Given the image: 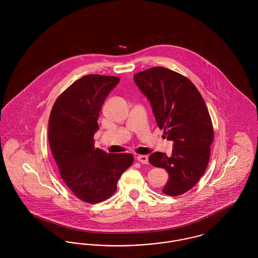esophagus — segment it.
<instances>
[{
	"label": "esophagus",
	"mask_w": 258,
	"mask_h": 258,
	"mask_svg": "<svg viewBox=\"0 0 258 258\" xmlns=\"http://www.w3.org/2000/svg\"><path fill=\"white\" fill-rule=\"evenodd\" d=\"M137 159H138V161H139L142 164H148L149 163L148 162V157L146 155H138Z\"/></svg>",
	"instance_id": "34e87169"
}]
</instances>
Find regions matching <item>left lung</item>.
<instances>
[{
    "label": "left lung",
    "instance_id": "left-lung-1",
    "mask_svg": "<svg viewBox=\"0 0 258 258\" xmlns=\"http://www.w3.org/2000/svg\"><path fill=\"white\" fill-rule=\"evenodd\" d=\"M134 80L149 100L159 128L174 141L171 156L154 152L149 162L169 174L162 191L180 196L198 183L209 163L214 131L206 104L190 80L169 69L154 67Z\"/></svg>",
    "mask_w": 258,
    "mask_h": 258
}]
</instances>
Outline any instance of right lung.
<instances>
[{"label": "right lung", "instance_id": "obj_1", "mask_svg": "<svg viewBox=\"0 0 258 258\" xmlns=\"http://www.w3.org/2000/svg\"><path fill=\"white\" fill-rule=\"evenodd\" d=\"M119 81L117 77L84 76L59 95L50 114L48 139L60 178L87 203L112 197L119 177L134 162L130 153H106L94 147L101 108Z\"/></svg>", "mask_w": 258, "mask_h": 258}]
</instances>
